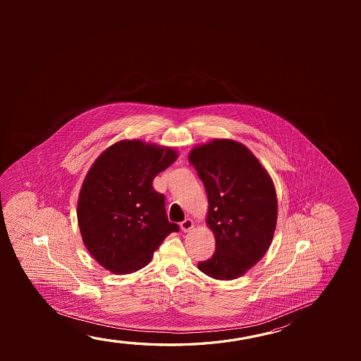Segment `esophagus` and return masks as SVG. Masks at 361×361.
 <instances>
[{
    "label": "esophagus",
    "instance_id": "1",
    "mask_svg": "<svg viewBox=\"0 0 361 361\" xmlns=\"http://www.w3.org/2000/svg\"><path fill=\"white\" fill-rule=\"evenodd\" d=\"M180 226H181V231L183 233H188V231H191L194 228V221L191 219H185Z\"/></svg>",
    "mask_w": 361,
    "mask_h": 361
}]
</instances>
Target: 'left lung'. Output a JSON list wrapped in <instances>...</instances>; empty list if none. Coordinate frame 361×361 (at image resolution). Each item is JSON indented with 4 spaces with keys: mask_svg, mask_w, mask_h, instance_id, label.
Wrapping results in <instances>:
<instances>
[{
    "mask_svg": "<svg viewBox=\"0 0 361 361\" xmlns=\"http://www.w3.org/2000/svg\"><path fill=\"white\" fill-rule=\"evenodd\" d=\"M189 162L207 190V224L215 237V253L197 268L220 281L242 277L272 243L278 213L272 178L249 148L234 140L195 146Z\"/></svg>",
    "mask_w": 361,
    "mask_h": 361,
    "instance_id": "1",
    "label": "left lung"
}]
</instances>
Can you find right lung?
Segmentation results:
<instances>
[{"mask_svg":"<svg viewBox=\"0 0 361 361\" xmlns=\"http://www.w3.org/2000/svg\"><path fill=\"white\" fill-rule=\"evenodd\" d=\"M178 156L171 147L122 140L89 169L78 199V224L84 245L106 271H140L165 238L178 231L166 215L165 196L152 186Z\"/></svg>","mask_w":361,"mask_h":361,"instance_id":"obj_1","label":"right lung"}]
</instances>
